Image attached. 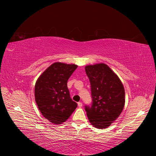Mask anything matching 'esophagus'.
Returning a JSON list of instances; mask_svg holds the SVG:
<instances>
[{
  "instance_id": "34e87169",
  "label": "esophagus",
  "mask_w": 156,
  "mask_h": 156,
  "mask_svg": "<svg viewBox=\"0 0 156 156\" xmlns=\"http://www.w3.org/2000/svg\"><path fill=\"white\" fill-rule=\"evenodd\" d=\"M78 107H82V102H78Z\"/></svg>"
}]
</instances>
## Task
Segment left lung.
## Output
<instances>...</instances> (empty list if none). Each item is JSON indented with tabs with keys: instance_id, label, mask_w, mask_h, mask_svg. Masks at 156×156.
Wrapping results in <instances>:
<instances>
[{
	"instance_id": "left-lung-1",
	"label": "left lung",
	"mask_w": 156,
	"mask_h": 156,
	"mask_svg": "<svg viewBox=\"0 0 156 156\" xmlns=\"http://www.w3.org/2000/svg\"><path fill=\"white\" fill-rule=\"evenodd\" d=\"M85 71L90 82L91 107L85 106L90 123L98 129L107 128L120 115L125 106V89L117 75L101 63L88 65Z\"/></svg>"
}]
</instances>
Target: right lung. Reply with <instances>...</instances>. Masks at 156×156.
Wrapping results in <instances>:
<instances>
[{"instance_id": "obj_1", "label": "right lung", "mask_w": 156, "mask_h": 156, "mask_svg": "<svg viewBox=\"0 0 156 156\" xmlns=\"http://www.w3.org/2000/svg\"><path fill=\"white\" fill-rule=\"evenodd\" d=\"M77 67L75 64L54 63L36 82L35 102L42 115L53 124L63 123L77 107L67 87L69 78Z\"/></svg>"}]
</instances>
